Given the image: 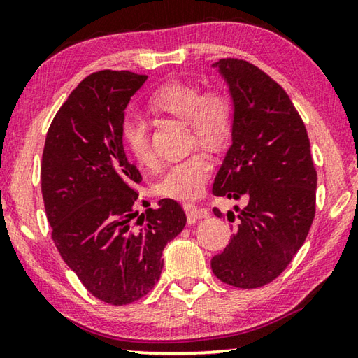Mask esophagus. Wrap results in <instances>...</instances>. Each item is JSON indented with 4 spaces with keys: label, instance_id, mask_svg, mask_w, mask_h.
<instances>
[{
    "label": "esophagus",
    "instance_id": "obj_1",
    "mask_svg": "<svg viewBox=\"0 0 358 358\" xmlns=\"http://www.w3.org/2000/svg\"><path fill=\"white\" fill-rule=\"evenodd\" d=\"M183 208H185V213L187 216V222L189 224H194L197 220H203V217L208 216L207 208H199L192 203H185Z\"/></svg>",
    "mask_w": 358,
    "mask_h": 358
}]
</instances>
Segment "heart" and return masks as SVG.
Instances as JSON below:
<instances>
[{
    "instance_id": "1",
    "label": "heart",
    "mask_w": 358,
    "mask_h": 358,
    "mask_svg": "<svg viewBox=\"0 0 358 358\" xmlns=\"http://www.w3.org/2000/svg\"><path fill=\"white\" fill-rule=\"evenodd\" d=\"M150 107L156 112L177 117L192 129V142L220 147L232 131V106L221 94H207L189 82H169L151 94ZM121 138L129 155L142 166L155 162L147 121L136 113H128L120 126ZM211 159L205 151H194L185 159L169 166L155 186L162 197L175 201H192L203 191L211 172Z\"/></svg>"
}]
</instances>
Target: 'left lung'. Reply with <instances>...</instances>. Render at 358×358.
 <instances>
[{
    "label": "left lung",
    "mask_w": 358,
    "mask_h": 358,
    "mask_svg": "<svg viewBox=\"0 0 358 358\" xmlns=\"http://www.w3.org/2000/svg\"><path fill=\"white\" fill-rule=\"evenodd\" d=\"M234 104L232 145L213 194L248 205L234 237L211 259L222 282L262 287L280 276L305 243L316 213L317 173L305 124L287 93L256 66L237 58L213 64ZM217 217L224 215L213 208ZM234 221V211H227Z\"/></svg>",
    "instance_id": "left-lung-1"
}]
</instances>
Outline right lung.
Here are the masks:
<instances>
[{
	"instance_id": "obj_1",
	"label": "right lung",
	"mask_w": 358,
	"mask_h": 358,
	"mask_svg": "<svg viewBox=\"0 0 358 358\" xmlns=\"http://www.w3.org/2000/svg\"><path fill=\"white\" fill-rule=\"evenodd\" d=\"M147 76L99 71L78 83L48 128L41 187L52 238L92 295L128 305L161 276L169 241L186 215L172 199L134 217L141 172L126 156L120 126Z\"/></svg>"
}]
</instances>
